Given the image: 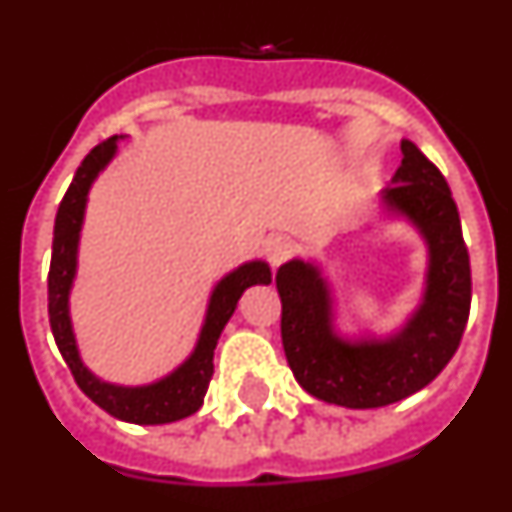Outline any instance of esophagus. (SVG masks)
<instances>
[{
    "label": "esophagus",
    "instance_id": "obj_1",
    "mask_svg": "<svg viewBox=\"0 0 512 512\" xmlns=\"http://www.w3.org/2000/svg\"><path fill=\"white\" fill-rule=\"evenodd\" d=\"M295 251V243L289 241L287 235H274L266 243V259H269L271 266H279L289 259V253Z\"/></svg>",
    "mask_w": 512,
    "mask_h": 512
}]
</instances>
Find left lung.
<instances>
[{"instance_id": "1", "label": "left lung", "mask_w": 512, "mask_h": 512, "mask_svg": "<svg viewBox=\"0 0 512 512\" xmlns=\"http://www.w3.org/2000/svg\"><path fill=\"white\" fill-rule=\"evenodd\" d=\"M402 164L379 194L384 220L408 223L425 243L418 307L387 336H343L333 287L318 261L289 259L277 271L282 343L289 369L307 395L351 410L384 408L423 390L459 348L472 302L469 253L441 171L402 140Z\"/></svg>"}]
</instances>
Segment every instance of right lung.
I'll return each mask as SVG.
<instances>
[{
    "label": "right lung",
    "instance_id": "obj_1",
    "mask_svg": "<svg viewBox=\"0 0 512 512\" xmlns=\"http://www.w3.org/2000/svg\"><path fill=\"white\" fill-rule=\"evenodd\" d=\"M120 140L122 135H112L87 153V158L76 169L69 192L63 194L61 205H58L56 225H53L51 271H48V315H51V330L58 351L89 400L97 402L104 413L125 420V423L164 425L187 418L202 408L212 369H215L212 356H215L217 338L228 320L233 318L243 292L253 284L271 282V269L266 261L253 259L217 279L210 300H207L205 320H202L192 354L176 369H171L166 377L148 384H115L97 377L79 354L74 323H71V289H74L76 269H79V241L84 215H87L89 192H92L97 176L117 156Z\"/></svg>",
    "mask_w": 512,
    "mask_h": 512
}]
</instances>
